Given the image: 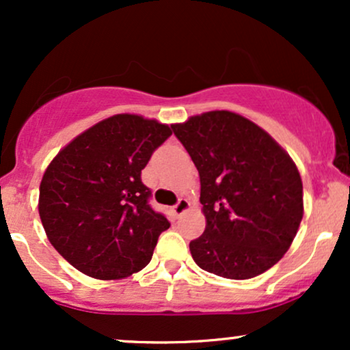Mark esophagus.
I'll use <instances>...</instances> for the list:
<instances>
[{"label": "esophagus", "instance_id": "34e87169", "mask_svg": "<svg viewBox=\"0 0 350 350\" xmlns=\"http://www.w3.org/2000/svg\"><path fill=\"white\" fill-rule=\"evenodd\" d=\"M189 207H191V204H189L187 199H179L178 204L171 207V212L176 217H179V215H183L186 211H189Z\"/></svg>", "mask_w": 350, "mask_h": 350}]
</instances>
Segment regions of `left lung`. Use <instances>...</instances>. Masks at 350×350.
I'll return each mask as SVG.
<instances>
[{
    "mask_svg": "<svg viewBox=\"0 0 350 350\" xmlns=\"http://www.w3.org/2000/svg\"><path fill=\"white\" fill-rule=\"evenodd\" d=\"M200 178L206 230L189 243L202 270L262 275L288 252L303 219L298 167L267 131L227 110L172 124Z\"/></svg>",
    "mask_w": 350,
    "mask_h": 350,
    "instance_id": "left-lung-1",
    "label": "left lung"
}]
</instances>
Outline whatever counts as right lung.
<instances>
[{
	"label": "right lung",
	"mask_w": 350,
	"mask_h": 350,
	"mask_svg": "<svg viewBox=\"0 0 350 350\" xmlns=\"http://www.w3.org/2000/svg\"><path fill=\"white\" fill-rule=\"evenodd\" d=\"M172 135L167 124L115 115L72 139L39 187V215L52 247L97 280H120L151 262L170 220L150 206L142 183L151 154Z\"/></svg>",
	"instance_id": "obj_1"
}]
</instances>
